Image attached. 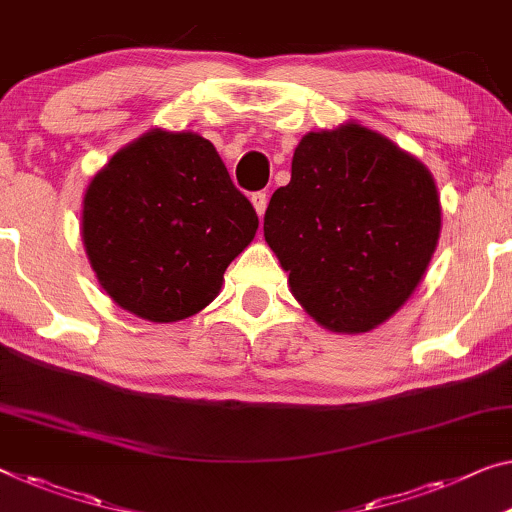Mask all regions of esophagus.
I'll return each instance as SVG.
<instances>
[{
    "label": "esophagus",
    "mask_w": 512,
    "mask_h": 512,
    "mask_svg": "<svg viewBox=\"0 0 512 512\" xmlns=\"http://www.w3.org/2000/svg\"><path fill=\"white\" fill-rule=\"evenodd\" d=\"M251 203H254L258 217H263L265 208H267V194L265 192H254V194H251Z\"/></svg>",
    "instance_id": "34e87169"
}]
</instances>
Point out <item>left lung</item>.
Masks as SVG:
<instances>
[{
    "mask_svg": "<svg viewBox=\"0 0 512 512\" xmlns=\"http://www.w3.org/2000/svg\"><path fill=\"white\" fill-rule=\"evenodd\" d=\"M442 208L430 171L357 123L304 135L272 194L265 240L290 293L332 332H368L419 286Z\"/></svg>",
    "mask_w": 512,
    "mask_h": 512,
    "instance_id": "obj_1",
    "label": "left lung"
}]
</instances>
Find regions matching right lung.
<instances>
[{
    "label": "right lung",
    "instance_id": "obj_1",
    "mask_svg": "<svg viewBox=\"0 0 512 512\" xmlns=\"http://www.w3.org/2000/svg\"><path fill=\"white\" fill-rule=\"evenodd\" d=\"M256 229L254 206L194 132H146L84 194L82 240L100 286L151 322L206 309Z\"/></svg>",
    "mask_w": 512,
    "mask_h": 512
}]
</instances>
